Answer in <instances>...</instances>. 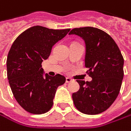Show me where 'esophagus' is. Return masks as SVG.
Returning <instances> with one entry per match:
<instances>
[{
  "mask_svg": "<svg viewBox=\"0 0 131 131\" xmlns=\"http://www.w3.org/2000/svg\"><path fill=\"white\" fill-rule=\"evenodd\" d=\"M73 80L72 79H71L70 78H66V82L67 83H70V82H71Z\"/></svg>",
  "mask_w": 131,
  "mask_h": 131,
  "instance_id": "obj_1",
  "label": "esophagus"
}]
</instances>
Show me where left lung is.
Wrapping results in <instances>:
<instances>
[{
  "label": "left lung",
  "instance_id": "1",
  "mask_svg": "<svg viewBox=\"0 0 131 131\" xmlns=\"http://www.w3.org/2000/svg\"><path fill=\"white\" fill-rule=\"evenodd\" d=\"M69 34L84 40V64L92 78L90 82L77 81L80 89L72 94L74 104L83 114H101L111 106L119 94L124 78L123 56L113 38L98 28H74Z\"/></svg>",
  "mask_w": 131,
  "mask_h": 131
}]
</instances>
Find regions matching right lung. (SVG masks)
<instances>
[{
	"mask_svg": "<svg viewBox=\"0 0 131 131\" xmlns=\"http://www.w3.org/2000/svg\"><path fill=\"white\" fill-rule=\"evenodd\" d=\"M70 30L34 26L24 31L13 43L7 59V78L16 101L27 112H47L53 106L57 88L65 83L63 75L51 77L45 74L41 63Z\"/></svg>",
	"mask_w": 131,
	"mask_h": 131,
	"instance_id": "1",
	"label": "right lung"
}]
</instances>
